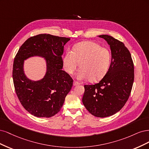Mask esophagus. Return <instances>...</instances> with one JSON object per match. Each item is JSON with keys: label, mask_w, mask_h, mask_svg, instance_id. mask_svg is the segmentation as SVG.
<instances>
[{"label": "esophagus", "mask_w": 149, "mask_h": 149, "mask_svg": "<svg viewBox=\"0 0 149 149\" xmlns=\"http://www.w3.org/2000/svg\"><path fill=\"white\" fill-rule=\"evenodd\" d=\"M80 85V84L79 82H77V81H74V82H73V86H74V87H75V86H77V85Z\"/></svg>", "instance_id": "34e87169"}]
</instances>
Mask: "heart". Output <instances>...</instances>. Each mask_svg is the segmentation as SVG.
<instances>
[{
  "label": "heart",
  "mask_w": 149,
  "mask_h": 149,
  "mask_svg": "<svg viewBox=\"0 0 149 149\" xmlns=\"http://www.w3.org/2000/svg\"><path fill=\"white\" fill-rule=\"evenodd\" d=\"M111 61V52L108 49L95 42L87 41L76 44L72 51H67L63 64L65 70L69 74H72L80 65L77 78L79 80L89 79L90 81L95 82L106 75Z\"/></svg>",
  "instance_id": "heart-1"
}]
</instances>
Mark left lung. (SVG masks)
<instances>
[{
  "label": "left lung",
  "instance_id": "obj_1",
  "mask_svg": "<svg viewBox=\"0 0 149 149\" xmlns=\"http://www.w3.org/2000/svg\"><path fill=\"white\" fill-rule=\"evenodd\" d=\"M98 36L109 45L111 64L99 83L84 85L82 102L93 116L105 118L118 113L126 104L131 92L134 68L130 52L123 42L107 35Z\"/></svg>",
  "mask_w": 149,
  "mask_h": 149
}]
</instances>
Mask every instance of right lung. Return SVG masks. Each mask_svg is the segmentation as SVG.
I'll return each mask as SVG.
<instances>
[{
	"instance_id": "obj_1",
	"label": "right lung",
	"mask_w": 149,
	"mask_h": 149,
	"mask_svg": "<svg viewBox=\"0 0 149 149\" xmlns=\"http://www.w3.org/2000/svg\"><path fill=\"white\" fill-rule=\"evenodd\" d=\"M70 40L49 34L32 36L21 46L14 59L12 76L17 95L24 108L33 116H54L72 87V79L62 70L64 46ZM32 56L42 57L46 62V74L39 81L30 79L24 70V61Z\"/></svg>"
}]
</instances>
